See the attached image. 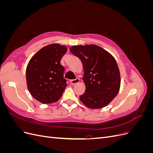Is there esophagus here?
<instances>
[{
  "label": "esophagus",
  "mask_w": 153,
  "mask_h": 153,
  "mask_svg": "<svg viewBox=\"0 0 153 153\" xmlns=\"http://www.w3.org/2000/svg\"><path fill=\"white\" fill-rule=\"evenodd\" d=\"M80 82V79L79 78H76V79H73V80H71L70 81H69V82H70V84L71 85H74V84H78V82Z\"/></svg>",
  "instance_id": "obj_1"
}]
</instances>
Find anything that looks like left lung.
Instances as JSON below:
<instances>
[{
	"label": "left lung",
	"mask_w": 153,
	"mask_h": 153,
	"mask_svg": "<svg viewBox=\"0 0 153 153\" xmlns=\"http://www.w3.org/2000/svg\"><path fill=\"white\" fill-rule=\"evenodd\" d=\"M70 52L79 58L84 68L85 93L80 95L82 102L91 108L107 105L119 91V69L112 55L95 45L73 46Z\"/></svg>",
	"instance_id": "8db88e82"
}]
</instances>
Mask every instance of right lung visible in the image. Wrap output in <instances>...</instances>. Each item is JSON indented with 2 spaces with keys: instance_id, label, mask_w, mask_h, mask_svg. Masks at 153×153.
Masks as SVG:
<instances>
[{
  "instance_id": "obj_1",
  "label": "right lung",
  "mask_w": 153,
  "mask_h": 153,
  "mask_svg": "<svg viewBox=\"0 0 153 153\" xmlns=\"http://www.w3.org/2000/svg\"><path fill=\"white\" fill-rule=\"evenodd\" d=\"M66 46L53 44L39 50L27 65L26 80L31 95L42 103L58 101L67 86L61 60Z\"/></svg>"
}]
</instances>
